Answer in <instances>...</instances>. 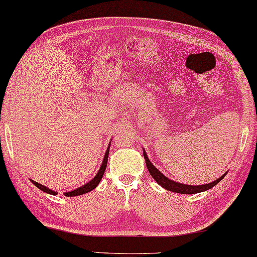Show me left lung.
Returning a JSON list of instances; mask_svg holds the SVG:
<instances>
[{"mask_svg":"<svg viewBox=\"0 0 257 257\" xmlns=\"http://www.w3.org/2000/svg\"><path fill=\"white\" fill-rule=\"evenodd\" d=\"M144 157H145L146 165H147V168L149 170V173H150V175L153 176V178L156 180V182H157L165 189L170 190V192H174V193H178V194H197V193H200V192H204V190L210 189V188H213L215 185H217L220 182V180H222L225 177V175H226V174H224L222 177H219L218 179H216V180H214V182L209 183V184H206V185L190 186V185L179 184V183H176V182H173V180L168 179L165 175L160 173L159 170L156 168L152 163H150V160L148 159L146 152H144Z\"/></svg>","mask_w":257,"mask_h":257,"instance_id":"left-lung-1","label":"left lung"}]
</instances>
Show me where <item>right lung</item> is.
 I'll return each instance as SVG.
<instances>
[{"label":"right lung","instance_id":"obj_1","mask_svg":"<svg viewBox=\"0 0 257 257\" xmlns=\"http://www.w3.org/2000/svg\"><path fill=\"white\" fill-rule=\"evenodd\" d=\"M108 156H109V147H108V149H107V152H105V155H104V157H103V162H102L101 167H100L98 174L94 176V178H93L92 180H90V182H89L88 184H85V185L81 186V187H79L78 189L72 190V192H69V193H64V195L68 196V197H72V196L83 195V194H85V193L91 192L92 189H94L95 187H97L98 184L100 183V180H101V178H102V176H103V174H104L105 168H107ZM31 182H32L35 186H37V187H38L39 189H41L42 192H44V193H48V194H51V195H57V194H58L57 192H54V190H51V189H49V188H47V187H44V186L41 185V184H39V183H37V182H33V180H31Z\"/></svg>","mask_w":257,"mask_h":257}]
</instances>
